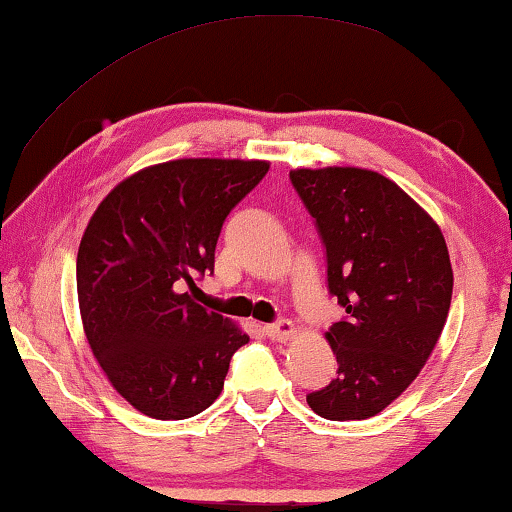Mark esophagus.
I'll use <instances>...</instances> for the list:
<instances>
[{
  "label": "esophagus",
  "instance_id": "obj_1",
  "mask_svg": "<svg viewBox=\"0 0 512 512\" xmlns=\"http://www.w3.org/2000/svg\"><path fill=\"white\" fill-rule=\"evenodd\" d=\"M293 333H296V326H293V321H289V319H279V321H275V324L265 326V335L277 342L291 340Z\"/></svg>",
  "mask_w": 512,
  "mask_h": 512
}]
</instances>
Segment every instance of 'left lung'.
Returning <instances> with one entry per match:
<instances>
[{"label":"left lung","mask_w":512,"mask_h":512,"mask_svg":"<svg viewBox=\"0 0 512 512\" xmlns=\"http://www.w3.org/2000/svg\"><path fill=\"white\" fill-rule=\"evenodd\" d=\"M289 177L324 242L328 291L347 312L326 333L338 377L307 403L333 422L368 419L410 387L443 333L454 284L445 237L373 170L321 167Z\"/></svg>","instance_id":"1"}]
</instances>
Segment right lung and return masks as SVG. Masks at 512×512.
<instances>
[{
  "label": "right lung",
  "instance_id": "1",
  "mask_svg": "<svg viewBox=\"0 0 512 512\" xmlns=\"http://www.w3.org/2000/svg\"><path fill=\"white\" fill-rule=\"evenodd\" d=\"M265 160L181 158L121 181L90 216L76 256L88 345L114 389L153 419L207 410L249 335L195 303L223 221Z\"/></svg>",
  "mask_w": 512,
  "mask_h": 512
}]
</instances>
